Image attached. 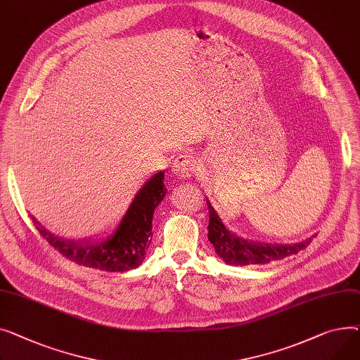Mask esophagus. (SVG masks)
<instances>
[{
    "label": "esophagus",
    "instance_id": "34e87169",
    "mask_svg": "<svg viewBox=\"0 0 360 360\" xmlns=\"http://www.w3.org/2000/svg\"><path fill=\"white\" fill-rule=\"evenodd\" d=\"M196 168V160L192 154L183 153L177 155V158L173 162V174L179 179H187L193 174Z\"/></svg>",
    "mask_w": 360,
    "mask_h": 360
}]
</instances>
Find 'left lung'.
Wrapping results in <instances>:
<instances>
[{
    "label": "left lung",
    "mask_w": 360,
    "mask_h": 360,
    "mask_svg": "<svg viewBox=\"0 0 360 360\" xmlns=\"http://www.w3.org/2000/svg\"><path fill=\"white\" fill-rule=\"evenodd\" d=\"M207 202V200H206ZM209 209V225H207V240L212 243L217 255L226 263L232 266H247V264H267L274 260H281L288 256L297 255L298 251L307 248L311 243L305 240L298 244L292 245H273V244H262L252 243L229 232L219 217L217 215L215 209L207 202Z\"/></svg>",
    "instance_id": "1"
}]
</instances>
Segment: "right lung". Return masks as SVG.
<instances>
[{
    "instance_id": "add662e5",
    "label": "right lung",
    "mask_w": 360,
    "mask_h": 360,
    "mask_svg": "<svg viewBox=\"0 0 360 360\" xmlns=\"http://www.w3.org/2000/svg\"><path fill=\"white\" fill-rule=\"evenodd\" d=\"M165 190L164 173L160 172L142 186L115 234L97 244L62 240L39 222L34 221V225L44 240L65 259L90 269L126 271L138 267L145 259V250L153 238L154 209L165 196Z\"/></svg>"
}]
</instances>
